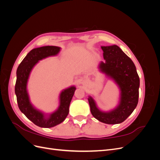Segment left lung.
Returning <instances> with one entry per match:
<instances>
[{
	"label": "left lung",
	"instance_id": "1",
	"mask_svg": "<svg viewBox=\"0 0 160 160\" xmlns=\"http://www.w3.org/2000/svg\"><path fill=\"white\" fill-rule=\"evenodd\" d=\"M105 61L99 68L114 80L120 89L119 104L109 112L100 111L94 99L89 97L91 114L99 122L107 124L122 123L132 113L138 103L139 77L133 62L117 45L101 47Z\"/></svg>",
	"mask_w": 160,
	"mask_h": 160
}]
</instances>
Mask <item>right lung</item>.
Segmentation results:
<instances>
[{"mask_svg":"<svg viewBox=\"0 0 160 160\" xmlns=\"http://www.w3.org/2000/svg\"><path fill=\"white\" fill-rule=\"evenodd\" d=\"M59 51L60 47L55 46H45L33 49L24 58L17 70L14 91L18 108L28 119L41 128H52L63 122L68 115L70 103L76 89L75 87L72 86L62 91L59 97V108L49 115H45L41 111L35 109L30 102L27 85L32 69L38 61L47 57L56 55Z\"/></svg>","mask_w":160,"mask_h":160,"instance_id":"right-lung-1","label":"right lung"}]
</instances>
